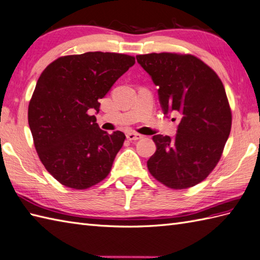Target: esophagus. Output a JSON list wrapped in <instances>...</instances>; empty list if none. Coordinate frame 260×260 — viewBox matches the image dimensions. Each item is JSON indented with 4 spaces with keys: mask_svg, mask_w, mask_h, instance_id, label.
<instances>
[{
    "mask_svg": "<svg viewBox=\"0 0 260 260\" xmlns=\"http://www.w3.org/2000/svg\"><path fill=\"white\" fill-rule=\"evenodd\" d=\"M141 138H142V136L139 134H136V132H128V134H126V139L130 141L139 140V139H141Z\"/></svg>",
    "mask_w": 260,
    "mask_h": 260,
    "instance_id": "obj_1",
    "label": "esophagus"
}]
</instances>
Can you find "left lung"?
Returning a JSON list of instances; mask_svg holds the SVG:
<instances>
[{"mask_svg": "<svg viewBox=\"0 0 260 260\" xmlns=\"http://www.w3.org/2000/svg\"><path fill=\"white\" fill-rule=\"evenodd\" d=\"M137 61L158 85L165 114L177 111L176 136H153L157 150L148 160L149 172L171 189L198 184L215 169L232 129V110L221 80L191 54L149 53Z\"/></svg>", "mask_w": 260, "mask_h": 260, "instance_id": "1", "label": "left lung"}]
</instances>
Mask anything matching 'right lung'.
Wrapping results in <instances>:
<instances>
[{"instance_id":"add662e5","label":"right lung","mask_w":260,"mask_h":260,"mask_svg":"<svg viewBox=\"0 0 260 260\" xmlns=\"http://www.w3.org/2000/svg\"><path fill=\"white\" fill-rule=\"evenodd\" d=\"M135 56L86 52L56 59L44 69L28 103L27 119L43 166L63 186L83 190L111 170L123 132L109 135L91 113Z\"/></svg>"}]
</instances>
